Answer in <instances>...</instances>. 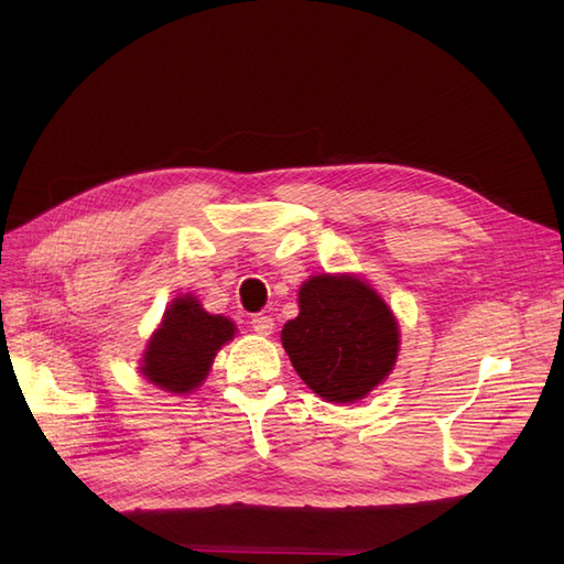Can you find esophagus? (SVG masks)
Listing matches in <instances>:
<instances>
[{
    "mask_svg": "<svg viewBox=\"0 0 564 564\" xmlns=\"http://www.w3.org/2000/svg\"><path fill=\"white\" fill-rule=\"evenodd\" d=\"M251 329L256 334H261V336H270L272 329H275V319H272L270 315H253L251 317Z\"/></svg>",
    "mask_w": 564,
    "mask_h": 564,
    "instance_id": "obj_1",
    "label": "esophagus"
}]
</instances>
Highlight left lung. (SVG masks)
Returning a JSON list of instances; mask_svg holds the SVG:
<instances>
[{
	"instance_id": "left-lung-1",
	"label": "left lung",
	"mask_w": 564,
	"mask_h": 564,
	"mask_svg": "<svg viewBox=\"0 0 564 564\" xmlns=\"http://www.w3.org/2000/svg\"><path fill=\"white\" fill-rule=\"evenodd\" d=\"M282 346L303 383L336 404L365 400L395 369L400 324L367 280L319 272L299 289Z\"/></svg>"
}]
</instances>
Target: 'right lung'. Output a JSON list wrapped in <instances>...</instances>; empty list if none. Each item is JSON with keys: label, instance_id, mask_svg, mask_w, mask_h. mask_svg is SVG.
<instances>
[{"label": "right lung", "instance_id": "1", "mask_svg": "<svg viewBox=\"0 0 564 564\" xmlns=\"http://www.w3.org/2000/svg\"><path fill=\"white\" fill-rule=\"evenodd\" d=\"M237 327L226 315H212L193 294L176 296L152 332L141 357V373L172 395H191L209 377L216 352Z\"/></svg>", "mask_w": 564, "mask_h": 564}]
</instances>
